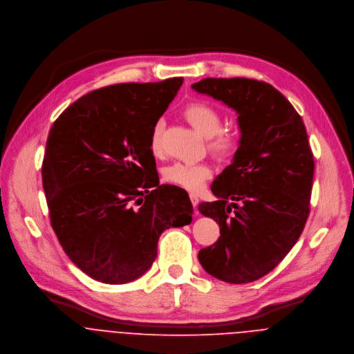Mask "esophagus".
Masks as SVG:
<instances>
[{
  "label": "esophagus",
  "mask_w": 354,
  "mask_h": 354,
  "mask_svg": "<svg viewBox=\"0 0 354 354\" xmlns=\"http://www.w3.org/2000/svg\"><path fill=\"white\" fill-rule=\"evenodd\" d=\"M189 198H191V202H192V205L196 208V205L199 204V198L195 195V194H191L189 195Z\"/></svg>",
  "instance_id": "34e87169"
}]
</instances>
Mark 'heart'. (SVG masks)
<instances>
[{
    "label": "heart",
    "mask_w": 354,
    "mask_h": 354,
    "mask_svg": "<svg viewBox=\"0 0 354 354\" xmlns=\"http://www.w3.org/2000/svg\"><path fill=\"white\" fill-rule=\"evenodd\" d=\"M188 122L204 138H208V151L218 159H230L239 149V136L229 131H222V117L215 106L207 102H192L184 109ZM162 122L152 128L150 149L153 155L160 152ZM211 169L205 163L176 162L163 170L166 183L191 192L201 191L209 178Z\"/></svg>",
    "instance_id": "1"
}]
</instances>
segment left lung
<instances>
[{
  "label": "left lung",
  "instance_id": "obj_1",
  "mask_svg": "<svg viewBox=\"0 0 354 354\" xmlns=\"http://www.w3.org/2000/svg\"><path fill=\"white\" fill-rule=\"evenodd\" d=\"M192 88L236 110L241 132L232 165L211 185L219 201L199 204L221 236L198 257L216 279L253 282L295 247L309 215L315 162L303 118L264 82L207 77Z\"/></svg>",
  "mask_w": 354,
  "mask_h": 354
}]
</instances>
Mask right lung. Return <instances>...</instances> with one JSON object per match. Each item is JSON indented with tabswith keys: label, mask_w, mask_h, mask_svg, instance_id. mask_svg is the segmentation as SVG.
Segmentation results:
<instances>
[{
	"label": "right lung",
	"mask_w": 354,
	"mask_h": 354,
	"mask_svg": "<svg viewBox=\"0 0 354 354\" xmlns=\"http://www.w3.org/2000/svg\"><path fill=\"white\" fill-rule=\"evenodd\" d=\"M183 77L91 91L54 121L42 165L51 227L88 277L127 283L151 267L169 227L192 222L188 194L160 185L152 128Z\"/></svg>",
	"instance_id": "1"
}]
</instances>
